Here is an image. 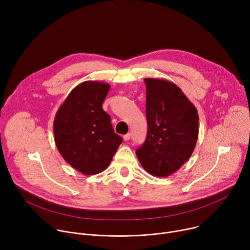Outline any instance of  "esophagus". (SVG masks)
I'll use <instances>...</instances> for the list:
<instances>
[{"mask_svg": "<svg viewBox=\"0 0 250 250\" xmlns=\"http://www.w3.org/2000/svg\"><path fill=\"white\" fill-rule=\"evenodd\" d=\"M129 139H130V133H127V134L124 135V140H125V141H127V140H129Z\"/></svg>", "mask_w": 250, "mask_h": 250, "instance_id": "1", "label": "esophagus"}]
</instances>
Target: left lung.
I'll list each match as a JSON object with an SVG mask.
<instances>
[{"label": "left lung", "instance_id": "8db88e82", "mask_svg": "<svg viewBox=\"0 0 250 250\" xmlns=\"http://www.w3.org/2000/svg\"><path fill=\"white\" fill-rule=\"evenodd\" d=\"M147 135L135 151L149 174L167 177L192 155L198 139L199 116L195 105L176 84L146 78Z\"/></svg>", "mask_w": 250, "mask_h": 250}]
</instances>
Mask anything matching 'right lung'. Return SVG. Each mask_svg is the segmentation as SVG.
<instances>
[{"label": "right lung", "mask_w": 250, "mask_h": 250, "mask_svg": "<svg viewBox=\"0 0 250 250\" xmlns=\"http://www.w3.org/2000/svg\"><path fill=\"white\" fill-rule=\"evenodd\" d=\"M110 85L86 81L70 92L58 109L54 140L64 160L84 175L103 172L110 165L123 138L115 133L102 104Z\"/></svg>", "instance_id": "1"}]
</instances>
